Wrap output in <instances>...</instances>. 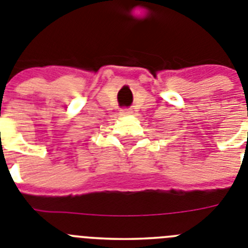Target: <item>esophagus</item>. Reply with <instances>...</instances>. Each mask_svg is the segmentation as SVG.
<instances>
[{"label": "esophagus", "instance_id": "obj_1", "mask_svg": "<svg viewBox=\"0 0 248 248\" xmlns=\"http://www.w3.org/2000/svg\"><path fill=\"white\" fill-rule=\"evenodd\" d=\"M129 113H132V110L131 108H122L121 110V115H129Z\"/></svg>", "mask_w": 248, "mask_h": 248}]
</instances>
